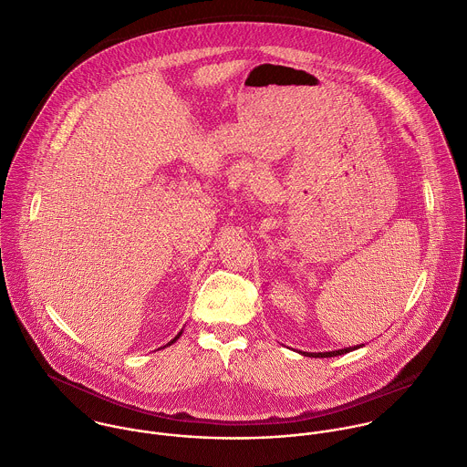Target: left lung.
Segmentation results:
<instances>
[{"label": "left lung", "instance_id": "obj_1", "mask_svg": "<svg viewBox=\"0 0 467 467\" xmlns=\"http://www.w3.org/2000/svg\"><path fill=\"white\" fill-rule=\"evenodd\" d=\"M364 346V344H362ZM362 346H357V348H346V349H338V351H327V353H302L304 357H315V358H329V357H338V355H346L349 351H355Z\"/></svg>", "mask_w": 467, "mask_h": 467}]
</instances>
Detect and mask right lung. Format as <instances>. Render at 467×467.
<instances>
[{"label":"right lung","instance_id":"right-lung-1","mask_svg":"<svg viewBox=\"0 0 467 467\" xmlns=\"http://www.w3.org/2000/svg\"><path fill=\"white\" fill-rule=\"evenodd\" d=\"M180 335H182V331H180V333H178V335H176V337H174V340H171V342H169V344H167V346H171V344H172V342H176V340H178V338H180Z\"/></svg>","mask_w":467,"mask_h":467}]
</instances>
